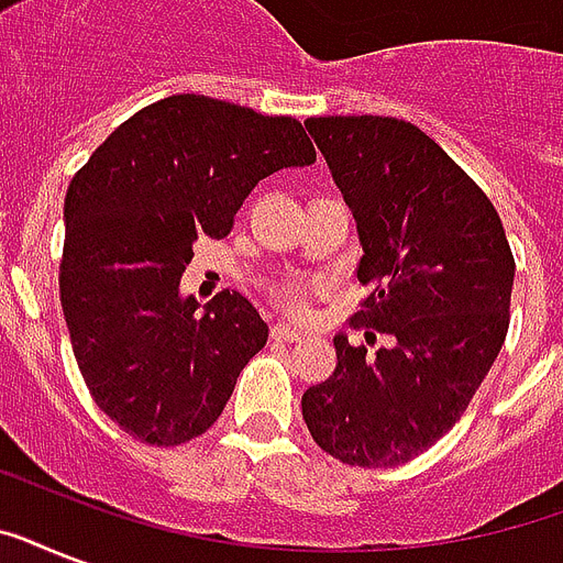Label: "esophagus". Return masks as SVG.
I'll return each mask as SVG.
<instances>
[{
  "mask_svg": "<svg viewBox=\"0 0 563 563\" xmlns=\"http://www.w3.org/2000/svg\"><path fill=\"white\" fill-rule=\"evenodd\" d=\"M300 335H303V330H300V327L286 324V321L272 327V339H277V342H298Z\"/></svg>",
  "mask_w": 563,
  "mask_h": 563,
  "instance_id": "esophagus-1",
  "label": "esophagus"
}]
</instances>
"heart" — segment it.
<instances>
[{
    "label": "heart",
    "instance_id": "obj_1",
    "mask_svg": "<svg viewBox=\"0 0 563 563\" xmlns=\"http://www.w3.org/2000/svg\"><path fill=\"white\" fill-rule=\"evenodd\" d=\"M283 300H286L289 307H295V303H298V295H295V291H286V295H283Z\"/></svg>",
    "mask_w": 563,
    "mask_h": 563
}]
</instances>
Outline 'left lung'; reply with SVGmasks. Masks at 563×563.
I'll return each instance as SVG.
<instances>
[{
  "label": "left lung",
  "mask_w": 563,
  "mask_h": 563,
  "mask_svg": "<svg viewBox=\"0 0 563 563\" xmlns=\"http://www.w3.org/2000/svg\"><path fill=\"white\" fill-rule=\"evenodd\" d=\"M360 233L353 324L388 335L376 353L339 333L335 371L309 385L303 420L321 450L394 467L464 415L508 333L515 256L494 203L435 140L394 117L303 122Z\"/></svg>",
  "instance_id": "8db88e82"
}]
</instances>
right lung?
<instances>
[{"instance_id": "right-lung-1", "label": "right lung", "mask_w": 563, "mask_h": 563, "mask_svg": "<svg viewBox=\"0 0 563 563\" xmlns=\"http://www.w3.org/2000/svg\"><path fill=\"white\" fill-rule=\"evenodd\" d=\"M312 163L298 119L184 92L122 122L75 175L60 307L92 400L128 435L175 446L219 420L268 324L230 289L195 312L180 277L260 180Z\"/></svg>"}]
</instances>
